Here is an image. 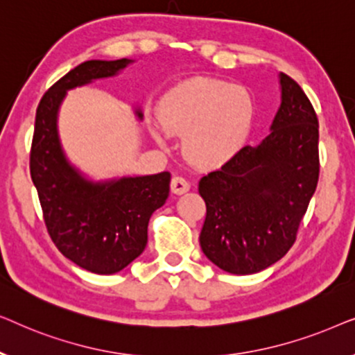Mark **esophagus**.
Instances as JSON below:
<instances>
[{
	"instance_id": "obj_1",
	"label": "esophagus",
	"mask_w": 355,
	"mask_h": 355,
	"mask_svg": "<svg viewBox=\"0 0 355 355\" xmlns=\"http://www.w3.org/2000/svg\"><path fill=\"white\" fill-rule=\"evenodd\" d=\"M189 182L181 176H174L171 179V192L176 193V196H181V193H186L189 191Z\"/></svg>"
}]
</instances>
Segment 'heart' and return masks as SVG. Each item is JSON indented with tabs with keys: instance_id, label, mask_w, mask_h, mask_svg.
Listing matches in <instances>:
<instances>
[{
	"instance_id": "heart-1",
	"label": "heart",
	"mask_w": 355,
	"mask_h": 355,
	"mask_svg": "<svg viewBox=\"0 0 355 355\" xmlns=\"http://www.w3.org/2000/svg\"><path fill=\"white\" fill-rule=\"evenodd\" d=\"M254 100L244 87L192 79L164 95L158 119L182 137V153L198 168H218L244 147L254 124Z\"/></svg>"
}]
</instances>
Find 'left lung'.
<instances>
[{
  "mask_svg": "<svg viewBox=\"0 0 355 355\" xmlns=\"http://www.w3.org/2000/svg\"><path fill=\"white\" fill-rule=\"evenodd\" d=\"M281 92L268 137L259 147L245 145L198 182L207 205L200 247L232 275L257 273L286 255L318 184L317 113L286 74Z\"/></svg>",
  "mask_w": 355,
  "mask_h": 355,
  "instance_id": "1",
  "label": "left lung"
}]
</instances>
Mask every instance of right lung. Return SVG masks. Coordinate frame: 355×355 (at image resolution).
<instances>
[{"label":"right lung","mask_w":355,"mask_h":355,"mask_svg":"<svg viewBox=\"0 0 355 355\" xmlns=\"http://www.w3.org/2000/svg\"><path fill=\"white\" fill-rule=\"evenodd\" d=\"M129 62L92 60L71 69L42 96L32 137L31 176L48 234L62 255L98 275L118 273L142 254L148 220L166 202L171 174L85 181L62 155L56 114L66 90L114 76Z\"/></svg>","instance_id":"1"}]
</instances>
